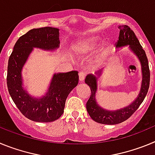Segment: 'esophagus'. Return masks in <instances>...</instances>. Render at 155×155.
I'll use <instances>...</instances> for the list:
<instances>
[{
    "label": "esophagus",
    "mask_w": 155,
    "mask_h": 155,
    "mask_svg": "<svg viewBox=\"0 0 155 155\" xmlns=\"http://www.w3.org/2000/svg\"><path fill=\"white\" fill-rule=\"evenodd\" d=\"M85 72H84V71H81L80 73H79V80H80V81H84V78H85Z\"/></svg>",
    "instance_id": "1"
}]
</instances>
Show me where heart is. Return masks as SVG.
<instances>
[{"label":"heart","mask_w":155,"mask_h":155,"mask_svg":"<svg viewBox=\"0 0 155 155\" xmlns=\"http://www.w3.org/2000/svg\"><path fill=\"white\" fill-rule=\"evenodd\" d=\"M99 42V38L96 35H91L87 38L78 41L75 44L74 50L76 54L78 55H84L93 50L96 48ZM108 53V47L106 46H103L99 50L98 55L97 57L98 61L101 62L105 58Z\"/></svg>","instance_id":"b5f03b06"}]
</instances>
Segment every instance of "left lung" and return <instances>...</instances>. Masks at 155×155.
I'll use <instances>...</instances> for the list:
<instances>
[{
    "mask_svg": "<svg viewBox=\"0 0 155 155\" xmlns=\"http://www.w3.org/2000/svg\"><path fill=\"white\" fill-rule=\"evenodd\" d=\"M120 35L117 40L116 47H123L129 45V47L137 57L141 64L142 84L137 98L128 106L118 109V110L109 111L102 109L97 104L95 100V93L97 91V78L93 74L87 75L85 83L91 88V96L86 103V109L91 118L98 124L114 125L124 122L129 119L139 108L146 97L149 85H150V70H149L148 61L145 51L137 38L136 35L132 29L127 25H120ZM102 70L97 72L96 75H101Z\"/></svg>",
    "mask_w": 155,
    "mask_h": 155,
    "instance_id": "left-lung-1",
    "label": "left lung"
}]
</instances>
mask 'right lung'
<instances>
[{
    "instance_id": "right-lung-1",
    "label": "right lung",
    "mask_w": 155,
    "mask_h": 155,
    "mask_svg": "<svg viewBox=\"0 0 155 155\" xmlns=\"http://www.w3.org/2000/svg\"><path fill=\"white\" fill-rule=\"evenodd\" d=\"M59 35V28L53 27L29 30L18 39L8 60L7 84L9 94L20 112L32 121L49 123L58 120L64 113L68 94L78 84V72L72 71L54 74L47 92L40 98L31 97L23 87L21 70L33 48L57 49Z\"/></svg>"
}]
</instances>
